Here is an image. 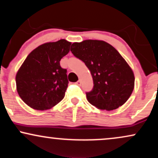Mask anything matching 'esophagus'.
Instances as JSON below:
<instances>
[{"mask_svg": "<svg viewBox=\"0 0 158 158\" xmlns=\"http://www.w3.org/2000/svg\"><path fill=\"white\" fill-rule=\"evenodd\" d=\"M77 84L78 85H80L81 84V79H79V80L77 81Z\"/></svg>", "mask_w": 158, "mask_h": 158, "instance_id": "1", "label": "esophagus"}]
</instances>
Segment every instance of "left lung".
I'll return each mask as SVG.
<instances>
[{
    "label": "left lung",
    "mask_w": 158,
    "mask_h": 158,
    "mask_svg": "<svg viewBox=\"0 0 158 158\" xmlns=\"http://www.w3.org/2000/svg\"><path fill=\"white\" fill-rule=\"evenodd\" d=\"M71 52L90 71L94 86L86 95L92 105L111 111L126 102L134 88L135 77L114 47L103 41L85 40L72 44Z\"/></svg>",
    "instance_id": "left-lung-1"
}]
</instances>
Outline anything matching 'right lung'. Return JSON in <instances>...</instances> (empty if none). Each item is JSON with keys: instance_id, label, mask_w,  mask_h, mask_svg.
Masks as SVG:
<instances>
[{"instance_id": "add662e5", "label": "right lung", "mask_w": 158, "mask_h": 158, "mask_svg": "<svg viewBox=\"0 0 158 158\" xmlns=\"http://www.w3.org/2000/svg\"><path fill=\"white\" fill-rule=\"evenodd\" d=\"M65 39L45 43L27 55L16 75L17 90L27 106L36 110L51 109L65 96L67 70L60 61L70 51Z\"/></svg>"}]
</instances>
